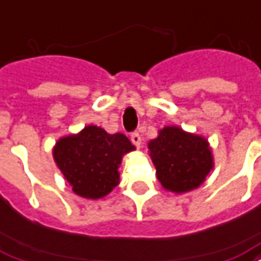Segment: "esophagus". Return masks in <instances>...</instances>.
<instances>
[{"instance_id": "obj_1", "label": "esophagus", "mask_w": 261, "mask_h": 261, "mask_svg": "<svg viewBox=\"0 0 261 261\" xmlns=\"http://www.w3.org/2000/svg\"><path fill=\"white\" fill-rule=\"evenodd\" d=\"M131 142H133L137 148H139V146H141V135H139L138 133H133V134H131Z\"/></svg>"}]
</instances>
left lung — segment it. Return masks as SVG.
Listing matches in <instances>:
<instances>
[{"instance_id":"obj_1","label":"left lung","mask_w":261,"mask_h":261,"mask_svg":"<svg viewBox=\"0 0 261 261\" xmlns=\"http://www.w3.org/2000/svg\"><path fill=\"white\" fill-rule=\"evenodd\" d=\"M157 179L163 188L175 193L198 188L214 168L208 141L185 133L179 127H164L149 142Z\"/></svg>"}]
</instances>
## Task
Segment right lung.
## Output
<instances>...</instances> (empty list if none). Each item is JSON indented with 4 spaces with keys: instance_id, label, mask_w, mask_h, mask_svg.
<instances>
[{
    "instance_id": "1",
    "label": "right lung",
    "mask_w": 261,
    "mask_h": 261,
    "mask_svg": "<svg viewBox=\"0 0 261 261\" xmlns=\"http://www.w3.org/2000/svg\"><path fill=\"white\" fill-rule=\"evenodd\" d=\"M134 149L124 134H108L101 127L87 126L77 135L60 139L53 157L73 193L101 198L116 188L122 156Z\"/></svg>"
}]
</instances>
